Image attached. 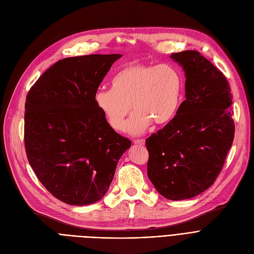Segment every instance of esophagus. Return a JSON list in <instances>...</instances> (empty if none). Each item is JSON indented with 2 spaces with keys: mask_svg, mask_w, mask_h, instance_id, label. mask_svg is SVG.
<instances>
[{
  "mask_svg": "<svg viewBox=\"0 0 254 254\" xmlns=\"http://www.w3.org/2000/svg\"><path fill=\"white\" fill-rule=\"evenodd\" d=\"M134 143L137 144V145H144L145 140H144V139H135V140H134Z\"/></svg>",
  "mask_w": 254,
  "mask_h": 254,
  "instance_id": "34e87169",
  "label": "esophagus"
}]
</instances>
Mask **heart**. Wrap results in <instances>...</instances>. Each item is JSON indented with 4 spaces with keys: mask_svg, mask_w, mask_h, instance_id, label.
I'll return each instance as SVG.
<instances>
[{
    "mask_svg": "<svg viewBox=\"0 0 254 254\" xmlns=\"http://www.w3.org/2000/svg\"><path fill=\"white\" fill-rule=\"evenodd\" d=\"M182 89V77L173 66L132 63L113 76L111 88H99L93 101L116 131L125 128L132 107L135 113L127 130L130 135H141L152 123L166 126L175 118Z\"/></svg>",
    "mask_w": 254,
    "mask_h": 254,
    "instance_id": "1",
    "label": "heart"
}]
</instances>
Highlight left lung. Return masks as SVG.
Instances as JSON below:
<instances>
[{
    "label": "left lung",
    "mask_w": 254,
    "mask_h": 254,
    "mask_svg": "<svg viewBox=\"0 0 254 254\" xmlns=\"http://www.w3.org/2000/svg\"><path fill=\"white\" fill-rule=\"evenodd\" d=\"M185 73V98L175 118L146 140L147 175L168 199L181 201L214 183L235 135L231 88L198 51L172 53Z\"/></svg>",
    "instance_id": "8db88e82"
}]
</instances>
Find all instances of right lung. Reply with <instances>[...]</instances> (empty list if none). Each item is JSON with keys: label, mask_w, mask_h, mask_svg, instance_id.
<instances>
[{"label": "right lung", "mask_w": 254, "mask_h": 254, "mask_svg": "<svg viewBox=\"0 0 254 254\" xmlns=\"http://www.w3.org/2000/svg\"><path fill=\"white\" fill-rule=\"evenodd\" d=\"M122 55L64 59L45 71L25 101L24 145L38 179L60 201L85 206L108 191L130 141L108 125L93 101Z\"/></svg>", "instance_id": "1"}]
</instances>
